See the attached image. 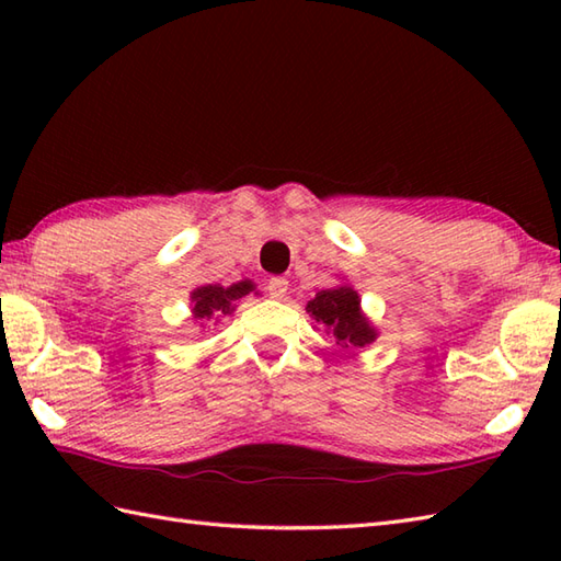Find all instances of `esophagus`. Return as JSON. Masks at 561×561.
<instances>
[{
    "instance_id": "1",
    "label": "esophagus",
    "mask_w": 561,
    "mask_h": 561,
    "mask_svg": "<svg viewBox=\"0 0 561 561\" xmlns=\"http://www.w3.org/2000/svg\"><path fill=\"white\" fill-rule=\"evenodd\" d=\"M287 289H289V282L284 277H272L267 282V291L272 299H284V296H287Z\"/></svg>"
}]
</instances>
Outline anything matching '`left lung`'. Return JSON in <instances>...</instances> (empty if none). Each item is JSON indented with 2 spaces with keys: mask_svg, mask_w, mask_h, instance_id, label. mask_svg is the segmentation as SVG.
<instances>
[{
  "mask_svg": "<svg viewBox=\"0 0 561 561\" xmlns=\"http://www.w3.org/2000/svg\"><path fill=\"white\" fill-rule=\"evenodd\" d=\"M306 313L318 325H323L328 335L335 337L342 350H364L378 340V330L364 313L359 294L347 282H342L332 289L318 291L306 304Z\"/></svg>",
  "mask_w": 561,
  "mask_h": 561,
  "instance_id": "obj_1",
  "label": "left lung"
}]
</instances>
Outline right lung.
Segmentation results:
<instances>
[{"label":"right lung","instance_id":"1","mask_svg":"<svg viewBox=\"0 0 561 561\" xmlns=\"http://www.w3.org/2000/svg\"><path fill=\"white\" fill-rule=\"evenodd\" d=\"M255 294L253 279H241L231 284V287H221V284H205L190 291V304H193V320L199 328L217 325L224 316H231L236 306L245 296Z\"/></svg>","mask_w":561,"mask_h":561}]
</instances>
